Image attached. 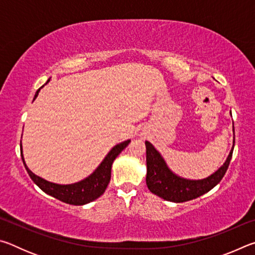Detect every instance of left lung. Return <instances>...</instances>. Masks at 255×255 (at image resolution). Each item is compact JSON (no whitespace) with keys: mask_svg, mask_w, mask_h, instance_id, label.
I'll return each instance as SVG.
<instances>
[{"mask_svg":"<svg viewBox=\"0 0 255 255\" xmlns=\"http://www.w3.org/2000/svg\"><path fill=\"white\" fill-rule=\"evenodd\" d=\"M233 135H234L233 146L225 163L213 174L199 180L185 179L175 174L167 166L162 154L154 147L152 143L146 140V165H147L146 184H147L149 191L164 200L172 202H184L192 200L210 191L211 189L221 182V180L228 169V165H230L235 144L234 124H233Z\"/></svg>","mask_w":255,"mask_h":255,"instance_id":"left-lung-1","label":"left lung"}]
</instances>
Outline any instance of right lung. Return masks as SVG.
<instances>
[{
	"mask_svg": "<svg viewBox=\"0 0 255 255\" xmlns=\"http://www.w3.org/2000/svg\"><path fill=\"white\" fill-rule=\"evenodd\" d=\"M49 80L46 82V84L48 83ZM42 88H44V85H42L40 89ZM40 89H38V91L36 92V94H34L33 100H36ZM129 143H130V139H127L123 141V143H119L116 146H114V147L110 149V152L106 155V157L102 159V162L99 164V166L92 172L91 174L86 176L85 179L79 181V182L71 183V184L54 183L34 174L24 162V157L22 153V144L21 143H20V148H21V157H22L25 170H27L31 180L42 190V191L47 193V195L56 198V199H58L63 202H66V204L82 206L98 199L99 197L103 195V192L106 191V189L108 187V184H109V181L111 178L112 163H114L116 157L123 152V149L127 147Z\"/></svg>",
	"mask_w": 255,
	"mask_h": 255,
	"instance_id": "add662e5",
	"label": "right lung"
}]
</instances>
